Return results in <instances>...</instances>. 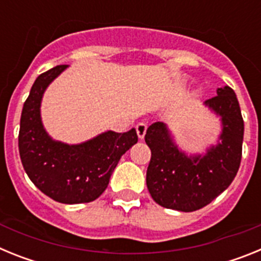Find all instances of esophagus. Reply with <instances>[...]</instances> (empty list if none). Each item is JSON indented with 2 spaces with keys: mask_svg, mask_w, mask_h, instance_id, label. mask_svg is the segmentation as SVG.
Here are the masks:
<instances>
[{
  "mask_svg": "<svg viewBox=\"0 0 261 261\" xmlns=\"http://www.w3.org/2000/svg\"><path fill=\"white\" fill-rule=\"evenodd\" d=\"M146 129H147V124L146 123H138L136 125V132H137L138 138H144L145 135H146Z\"/></svg>",
  "mask_w": 261,
  "mask_h": 261,
  "instance_id": "esophagus-1",
  "label": "esophagus"
}]
</instances>
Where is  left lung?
Masks as SVG:
<instances>
[{"label": "left lung", "instance_id": "obj_1", "mask_svg": "<svg viewBox=\"0 0 261 261\" xmlns=\"http://www.w3.org/2000/svg\"><path fill=\"white\" fill-rule=\"evenodd\" d=\"M205 105L222 117V133L218 145L204 156L181 153L163 123L147 128L145 142L150 147L151 158L146 186L154 201L163 208L199 211L220 196L238 172L244 124L234 90L221 87Z\"/></svg>", "mask_w": 261, "mask_h": 261}]
</instances>
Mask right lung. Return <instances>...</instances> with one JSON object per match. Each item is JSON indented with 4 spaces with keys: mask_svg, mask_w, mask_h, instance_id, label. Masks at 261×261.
I'll return each mask as SVG.
<instances>
[{
    "mask_svg": "<svg viewBox=\"0 0 261 261\" xmlns=\"http://www.w3.org/2000/svg\"><path fill=\"white\" fill-rule=\"evenodd\" d=\"M68 65H57L36 78L23 105L18 147L23 168L41 192L62 204L98 199L107 188L120 158L138 141L136 129L112 130L80 145L53 141L43 128L40 102L44 90Z\"/></svg>",
    "mask_w": 261,
    "mask_h": 261,
    "instance_id": "1",
    "label": "right lung"
}]
</instances>
